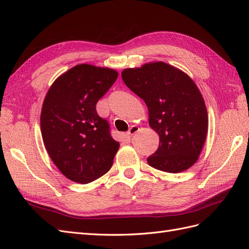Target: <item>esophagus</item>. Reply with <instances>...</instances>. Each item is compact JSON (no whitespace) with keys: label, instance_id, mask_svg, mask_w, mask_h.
Instances as JSON below:
<instances>
[{"label":"esophagus","instance_id":"obj_1","mask_svg":"<svg viewBox=\"0 0 249 249\" xmlns=\"http://www.w3.org/2000/svg\"><path fill=\"white\" fill-rule=\"evenodd\" d=\"M139 131V127L137 125H132L130 127V130L127 131V135H130V136H133V135L136 134Z\"/></svg>","mask_w":249,"mask_h":249}]
</instances>
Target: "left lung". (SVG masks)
Instances as JSON below:
<instances>
[{
	"label": "left lung",
	"instance_id": "left-lung-1",
	"mask_svg": "<svg viewBox=\"0 0 249 249\" xmlns=\"http://www.w3.org/2000/svg\"><path fill=\"white\" fill-rule=\"evenodd\" d=\"M124 84L144 101L148 124L160 137L150 166L165 172L187 170L198 160L208 133L205 101L187 73L165 62H149L122 72Z\"/></svg>",
	"mask_w": 249,
	"mask_h": 249
}]
</instances>
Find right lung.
I'll return each instance as SVG.
<instances>
[{"label":"right lung","instance_id":"right-lung-1","mask_svg":"<svg viewBox=\"0 0 249 249\" xmlns=\"http://www.w3.org/2000/svg\"><path fill=\"white\" fill-rule=\"evenodd\" d=\"M118 72L79 64L58 77L44 97L40 129L52 161L72 182L88 184L108 172L119 148L96 103L114 84Z\"/></svg>","mask_w":249,"mask_h":249}]
</instances>
